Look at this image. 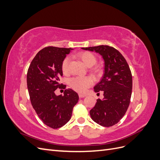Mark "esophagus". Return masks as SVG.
<instances>
[{"mask_svg": "<svg viewBox=\"0 0 160 160\" xmlns=\"http://www.w3.org/2000/svg\"><path fill=\"white\" fill-rule=\"evenodd\" d=\"M86 96H87V95H85V94H81V93H79V98H85Z\"/></svg>", "mask_w": 160, "mask_h": 160, "instance_id": "34e87169", "label": "esophagus"}]
</instances>
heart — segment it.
I'll return each instance as SVG.
<instances>
[{"label": "heart", "instance_id": "b5f03b06", "mask_svg": "<svg viewBox=\"0 0 160 160\" xmlns=\"http://www.w3.org/2000/svg\"><path fill=\"white\" fill-rule=\"evenodd\" d=\"M83 63L88 67H93L97 62L95 56L89 52H82L77 55ZM70 58L65 57L62 62L61 69L64 73L69 71ZM70 85L75 91L79 93H84L93 84V80L90 77H75L70 79Z\"/></svg>", "mask_w": 160, "mask_h": 160}]
</instances>
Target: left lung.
<instances>
[{
  "mask_svg": "<svg viewBox=\"0 0 160 160\" xmlns=\"http://www.w3.org/2000/svg\"><path fill=\"white\" fill-rule=\"evenodd\" d=\"M95 51L102 56L104 74L94 87V91L103 92V99H97L90 115L95 122L103 127L118 123L126 113L130 103L132 90V75L123 56L115 48L99 45L81 48Z\"/></svg>",
  "mask_w": 160,
  "mask_h": 160,
  "instance_id": "8db88e82",
  "label": "left lung"
}]
</instances>
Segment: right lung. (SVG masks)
Returning a JSON list of instances; mask_svg holds the SVG:
<instances>
[{"mask_svg":"<svg viewBox=\"0 0 160 160\" xmlns=\"http://www.w3.org/2000/svg\"><path fill=\"white\" fill-rule=\"evenodd\" d=\"M71 49L45 47L34 57L27 71V88L32 108L44 124L52 129L60 128L69 122L79 100L78 94L71 89H65L62 96L55 93L57 88H66L59 81L62 75V62Z\"/></svg>","mask_w":160,"mask_h":160,"instance_id":"obj_1","label":"right lung"}]
</instances>
